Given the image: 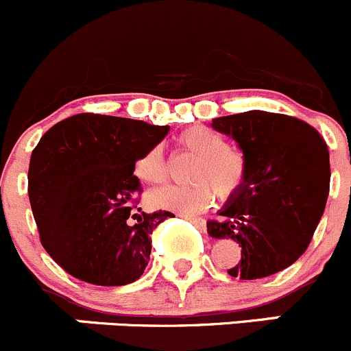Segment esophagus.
<instances>
[{"mask_svg": "<svg viewBox=\"0 0 351 351\" xmlns=\"http://www.w3.org/2000/svg\"><path fill=\"white\" fill-rule=\"evenodd\" d=\"M183 217L185 219H189L190 223H193L195 226H199L200 230H206V219H202V217H193V216H186V214H183Z\"/></svg>", "mask_w": 351, "mask_h": 351, "instance_id": "obj_1", "label": "esophagus"}]
</instances>
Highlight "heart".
<instances>
[{
    "instance_id": "obj_1",
    "label": "heart",
    "mask_w": 351,
    "mask_h": 351,
    "mask_svg": "<svg viewBox=\"0 0 351 351\" xmlns=\"http://www.w3.org/2000/svg\"><path fill=\"white\" fill-rule=\"evenodd\" d=\"M180 147L195 156L192 186H165L149 195L156 209L195 214L214 202V195L231 199L243 189L248 176V159L241 149L228 145L219 132L204 125L186 128L176 138ZM134 173L147 185H161L168 180V161L161 147H151L138 156Z\"/></svg>"
}]
</instances>
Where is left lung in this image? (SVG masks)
Returning <instances> with one entry per match:
<instances>
[{"label":"left lung","instance_id":"left-lung-1","mask_svg":"<svg viewBox=\"0 0 351 351\" xmlns=\"http://www.w3.org/2000/svg\"><path fill=\"white\" fill-rule=\"evenodd\" d=\"M248 159L243 189L207 221L213 238L241 245L228 274L258 280L291 266L311 243L329 195V151L314 127L295 117L247 111L214 118Z\"/></svg>","mask_w":351,"mask_h":351}]
</instances>
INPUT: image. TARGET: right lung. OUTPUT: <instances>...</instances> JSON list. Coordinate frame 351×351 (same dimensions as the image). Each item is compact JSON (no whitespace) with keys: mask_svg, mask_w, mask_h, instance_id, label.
Listing matches in <instances>:
<instances>
[{"mask_svg":"<svg viewBox=\"0 0 351 351\" xmlns=\"http://www.w3.org/2000/svg\"><path fill=\"white\" fill-rule=\"evenodd\" d=\"M168 132V125L80 113L43 135L30 156L29 200L40 243L68 274L97 287L144 274L152 231L173 214L132 213L142 192L134 165Z\"/></svg>","mask_w":351,"mask_h":351,"instance_id":"obj_1","label":"right lung"}]
</instances>
